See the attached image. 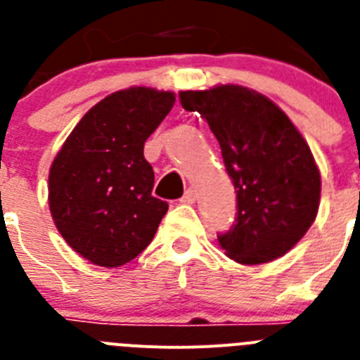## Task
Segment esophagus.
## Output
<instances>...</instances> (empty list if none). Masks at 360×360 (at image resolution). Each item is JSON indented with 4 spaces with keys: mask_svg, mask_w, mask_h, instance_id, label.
Here are the masks:
<instances>
[{
    "mask_svg": "<svg viewBox=\"0 0 360 360\" xmlns=\"http://www.w3.org/2000/svg\"><path fill=\"white\" fill-rule=\"evenodd\" d=\"M195 198H198V193H195V190L188 188V190H186V192H184L183 198H181V202L192 205V202H195Z\"/></svg>",
    "mask_w": 360,
    "mask_h": 360,
    "instance_id": "34e87169",
    "label": "esophagus"
}]
</instances>
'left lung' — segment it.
Segmentation results:
<instances>
[{
  "instance_id": "obj_1",
  "label": "left lung",
  "mask_w": 360,
  "mask_h": 360,
  "mask_svg": "<svg viewBox=\"0 0 360 360\" xmlns=\"http://www.w3.org/2000/svg\"><path fill=\"white\" fill-rule=\"evenodd\" d=\"M179 101L208 121L236 186L237 219L217 236L221 248L239 264H262L290 252L314 224L321 201V172L295 124L246 86L184 90Z\"/></svg>"
}]
</instances>
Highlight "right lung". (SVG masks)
<instances>
[{
	"mask_svg": "<svg viewBox=\"0 0 360 360\" xmlns=\"http://www.w3.org/2000/svg\"><path fill=\"white\" fill-rule=\"evenodd\" d=\"M176 94L130 86L106 96L74 127L52 161L49 208L58 232L96 266H123L154 239L168 205L152 195L143 155Z\"/></svg>",
	"mask_w": 360,
	"mask_h": 360,
	"instance_id": "1",
	"label": "right lung"
}]
</instances>
